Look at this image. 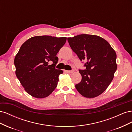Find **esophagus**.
Wrapping results in <instances>:
<instances>
[{
	"label": "esophagus",
	"instance_id": "34e87169",
	"mask_svg": "<svg viewBox=\"0 0 132 132\" xmlns=\"http://www.w3.org/2000/svg\"><path fill=\"white\" fill-rule=\"evenodd\" d=\"M65 71L67 73L71 74V73H73L74 72V70H65Z\"/></svg>",
	"mask_w": 132,
	"mask_h": 132
}]
</instances>
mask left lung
I'll use <instances>...</instances> for the list:
<instances>
[{
  "mask_svg": "<svg viewBox=\"0 0 132 132\" xmlns=\"http://www.w3.org/2000/svg\"><path fill=\"white\" fill-rule=\"evenodd\" d=\"M68 41L80 60L86 62V69L79 70L82 79L76 89L85 97L98 96L109 86L117 70L115 51L105 39L96 35L81 34L68 38Z\"/></svg>",
  "mask_w": 132,
  "mask_h": 132,
  "instance_id": "8db88e82",
  "label": "left lung"
}]
</instances>
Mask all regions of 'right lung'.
Returning <instances> with one entry per match:
<instances>
[{
	"label": "right lung",
	"mask_w": 132,
	"mask_h": 132,
	"mask_svg": "<svg viewBox=\"0 0 132 132\" xmlns=\"http://www.w3.org/2000/svg\"><path fill=\"white\" fill-rule=\"evenodd\" d=\"M67 37L38 36L23 43L14 59L15 74L25 90L32 96L45 98L56 88L59 76L63 73L55 66L57 54ZM53 62L49 65V62Z\"/></svg>",
	"instance_id": "add662e5"
}]
</instances>
